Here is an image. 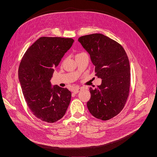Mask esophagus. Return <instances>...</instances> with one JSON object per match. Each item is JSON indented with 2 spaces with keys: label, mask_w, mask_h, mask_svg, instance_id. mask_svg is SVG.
<instances>
[{
  "label": "esophagus",
  "mask_w": 157,
  "mask_h": 157,
  "mask_svg": "<svg viewBox=\"0 0 157 157\" xmlns=\"http://www.w3.org/2000/svg\"><path fill=\"white\" fill-rule=\"evenodd\" d=\"M81 90H82V88H75V89L73 90V92H74L75 94H77V93H78V92L81 91Z\"/></svg>",
  "instance_id": "34e87169"
}]
</instances>
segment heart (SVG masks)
Wrapping results in <instances>:
<instances>
[{
	"mask_svg": "<svg viewBox=\"0 0 157 157\" xmlns=\"http://www.w3.org/2000/svg\"><path fill=\"white\" fill-rule=\"evenodd\" d=\"M80 54H81V53H80Z\"/></svg>",
	"mask_w": 157,
	"mask_h": 157,
	"instance_id": "obj_1",
	"label": "heart"
}]
</instances>
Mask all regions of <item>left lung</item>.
Returning <instances> with one entry per match:
<instances>
[{"label": "left lung", "mask_w": 157, "mask_h": 157, "mask_svg": "<svg viewBox=\"0 0 157 157\" xmlns=\"http://www.w3.org/2000/svg\"><path fill=\"white\" fill-rule=\"evenodd\" d=\"M78 40L89 53L96 76L102 79L101 85L95 89L90 88L88 110L98 119H111L122 110L129 96L128 56L119 43L100 33L80 36Z\"/></svg>", "instance_id": "8db88e82"}]
</instances>
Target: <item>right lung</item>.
<instances>
[{"instance_id":"add662e5","label":"right lung","mask_w":157,"mask_h":157,"mask_svg":"<svg viewBox=\"0 0 157 157\" xmlns=\"http://www.w3.org/2000/svg\"><path fill=\"white\" fill-rule=\"evenodd\" d=\"M71 38H39L27 50L18 69V77L28 107L40 120L53 123L65 114L71 101L67 88L50 80L54 69L73 45Z\"/></svg>"}]
</instances>
